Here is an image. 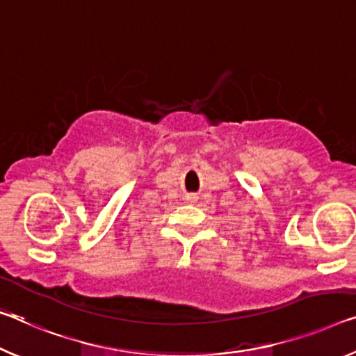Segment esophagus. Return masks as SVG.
I'll use <instances>...</instances> for the list:
<instances>
[{
    "label": "esophagus",
    "mask_w": 356,
    "mask_h": 356,
    "mask_svg": "<svg viewBox=\"0 0 356 356\" xmlns=\"http://www.w3.org/2000/svg\"><path fill=\"white\" fill-rule=\"evenodd\" d=\"M184 199H186V202H188V204H194V202L197 200V197L194 194H188L184 197Z\"/></svg>",
    "instance_id": "34e87169"
}]
</instances>
